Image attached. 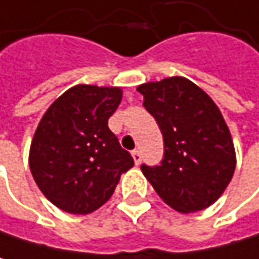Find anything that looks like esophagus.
<instances>
[{
	"label": "esophagus",
	"instance_id": "esophagus-1",
	"mask_svg": "<svg viewBox=\"0 0 259 259\" xmlns=\"http://www.w3.org/2000/svg\"><path fill=\"white\" fill-rule=\"evenodd\" d=\"M132 158L135 161V165H140L141 164V153H140V150H134L132 152Z\"/></svg>",
	"mask_w": 259,
	"mask_h": 259
}]
</instances>
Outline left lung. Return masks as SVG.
Masks as SVG:
<instances>
[{"mask_svg": "<svg viewBox=\"0 0 259 259\" xmlns=\"http://www.w3.org/2000/svg\"><path fill=\"white\" fill-rule=\"evenodd\" d=\"M164 137L161 165L141 170L158 196L190 214L211 206L235 171L229 127L212 98L185 77H168L137 88Z\"/></svg>", "mask_w": 259, "mask_h": 259, "instance_id": "1", "label": "left lung"}]
</instances>
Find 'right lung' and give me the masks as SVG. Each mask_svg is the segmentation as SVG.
I'll return each instance as SVG.
<instances>
[{
	"label": "right lung",
	"instance_id": "right-lung-1",
	"mask_svg": "<svg viewBox=\"0 0 259 259\" xmlns=\"http://www.w3.org/2000/svg\"><path fill=\"white\" fill-rule=\"evenodd\" d=\"M115 86L75 84L44 113L34 132L28 164L42 194L69 214H91L134 167L107 125L121 103Z\"/></svg>",
	"mask_w": 259,
	"mask_h": 259
}]
</instances>
